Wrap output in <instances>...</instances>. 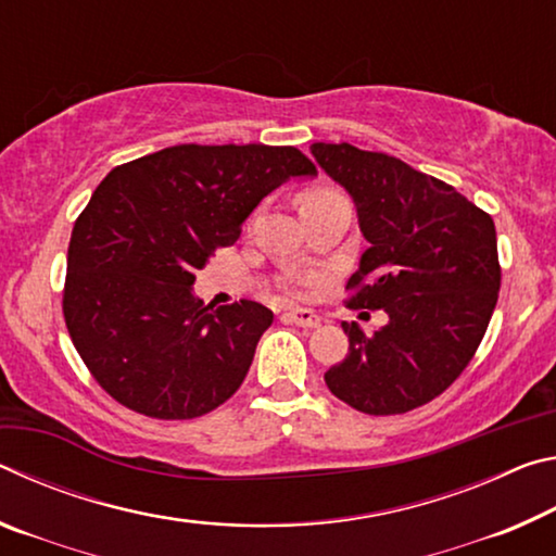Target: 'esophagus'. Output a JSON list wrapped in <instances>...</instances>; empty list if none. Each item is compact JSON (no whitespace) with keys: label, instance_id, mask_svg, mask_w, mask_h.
Returning a JSON list of instances; mask_svg holds the SVG:
<instances>
[{"label":"esophagus","instance_id":"1","mask_svg":"<svg viewBox=\"0 0 556 556\" xmlns=\"http://www.w3.org/2000/svg\"><path fill=\"white\" fill-rule=\"evenodd\" d=\"M285 318L289 324H296L301 328H318V326H321V318H318L314 312H308V308L291 306L285 312Z\"/></svg>","mask_w":556,"mask_h":556}]
</instances>
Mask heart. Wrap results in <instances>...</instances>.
I'll use <instances>...</instances> for the list:
<instances>
[{"label":"heart","instance_id":"b5f03b06","mask_svg":"<svg viewBox=\"0 0 556 556\" xmlns=\"http://www.w3.org/2000/svg\"><path fill=\"white\" fill-rule=\"evenodd\" d=\"M341 195L343 193H338L336 188H331V186H316V188H308V191L301 193L299 203H301V211H306V208H314V205H321V203H328L333 199H341ZM314 285H316V277H291L289 279V289L296 291V294H304V291L308 287H314Z\"/></svg>","mask_w":556,"mask_h":556}]
</instances>
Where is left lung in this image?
Segmentation results:
<instances>
[{
  "label": "left lung",
  "mask_w": 556,
  "mask_h": 556,
  "mask_svg": "<svg viewBox=\"0 0 556 556\" xmlns=\"http://www.w3.org/2000/svg\"><path fill=\"white\" fill-rule=\"evenodd\" d=\"M312 154L353 195L370 242L345 304L390 316L370 336L343 321L351 345L324 380L372 417L417 409L454 384L491 324L501 291L493 218L397 156L348 142H316Z\"/></svg>",
  "instance_id": "8db88e82"
}]
</instances>
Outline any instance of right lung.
<instances>
[{
  "label": "right lung",
  "instance_id": "add662e5",
  "mask_svg": "<svg viewBox=\"0 0 556 556\" xmlns=\"http://www.w3.org/2000/svg\"><path fill=\"white\" fill-rule=\"evenodd\" d=\"M316 166L296 147L178 144L115 166L73 225L63 318L112 400L152 419H195L230 400L271 312L203 306L195 271L240 238L267 193Z\"/></svg>",
  "mask_w": 556,
  "mask_h": 556
}]
</instances>
